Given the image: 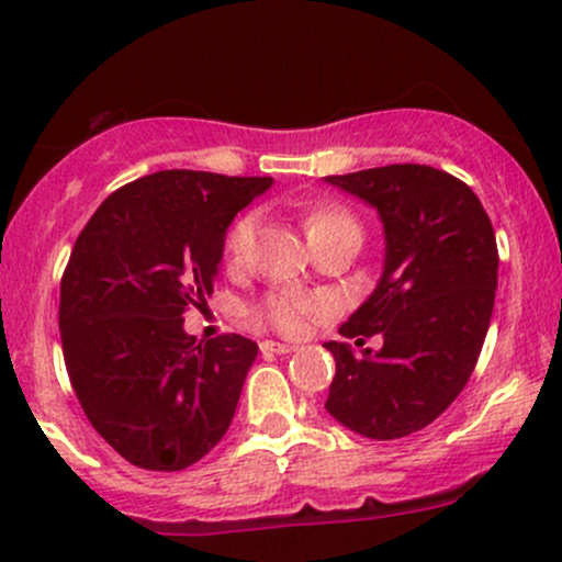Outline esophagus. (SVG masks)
Returning a JSON list of instances; mask_svg holds the SVG:
<instances>
[{
	"label": "esophagus",
	"instance_id": "1",
	"mask_svg": "<svg viewBox=\"0 0 562 562\" xmlns=\"http://www.w3.org/2000/svg\"><path fill=\"white\" fill-rule=\"evenodd\" d=\"M261 351H267V353H293L295 346L280 344V340H263Z\"/></svg>",
	"mask_w": 562,
	"mask_h": 562
}]
</instances>
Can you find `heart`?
Listing matches in <instances>:
<instances>
[{"label": "heart", "instance_id": "obj_1", "mask_svg": "<svg viewBox=\"0 0 562 562\" xmlns=\"http://www.w3.org/2000/svg\"><path fill=\"white\" fill-rule=\"evenodd\" d=\"M303 227H306L308 240H322V237L335 235V232H359L357 218L338 205H317V209L306 211L303 216ZM256 232H259V214H243L232 224L227 232V243H224V256L229 263H243L250 256L256 243ZM322 312V303L317 299H295V295H272L263 306V317L272 322L280 333L295 335L303 330L308 317Z\"/></svg>", "mask_w": 562, "mask_h": 562}]
</instances>
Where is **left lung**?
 <instances>
[{
    "label": "left lung",
    "instance_id": "left-lung-1",
    "mask_svg": "<svg viewBox=\"0 0 562 562\" xmlns=\"http://www.w3.org/2000/svg\"><path fill=\"white\" fill-rule=\"evenodd\" d=\"M364 200L383 222V274L340 325L364 346L325 344L335 359L325 409L344 428L375 441L423 430L460 396L473 375L494 312V227L479 195L447 171L393 164L325 177Z\"/></svg>",
    "mask_w": 562,
    "mask_h": 562
}]
</instances>
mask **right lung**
Wrapping results in <instances>:
<instances>
[{"mask_svg":"<svg viewBox=\"0 0 562 562\" xmlns=\"http://www.w3.org/2000/svg\"><path fill=\"white\" fill-rule=\"evenodd\" d=\"M272 177L171 169L102 200L60 282L63 357L92 428L132 465L184 470L227 434L259 346L195 344L184 312L205 306L237 211Z\"/></svg>","mask_w":562,"mask_h":562,"instance_id":"obj_1","label":"right lung"}]
</instances>
